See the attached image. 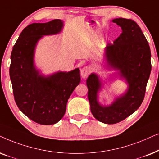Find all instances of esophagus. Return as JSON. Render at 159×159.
Returning a JSON list of instances; mask_svg holds the SVG:
<instances>
[{
  "label": "esophagus",
  "instance_id": "1",
  "mask_svg": "<svg viewBox=\"0 0 159 159\" xmlns=\"http://www.w3.org/2000/svg\"><path fill=\"white\" fill-rule=\"evenodd\" d=\"M90 72H91L90 67H89L87 66L83 67V68H82L81 70V77L83 78H86L89 76V75Z\"/></svg>",
  "mask_w": 159,
  "mask_h": 159
}]
</instances>
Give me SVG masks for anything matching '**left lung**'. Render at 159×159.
Wrapping results in <instances>:
<instances>
[{"label": "left lung", "mask_w": 159, "mask_h": 159, "mask_svg": "<svg viewBox=\"0 0 159 159\" xmlns=\"http://www.w3.org/2000/svg\"><path fill=\"white\" fill-rule=\"evenodd\" d=\"M122 29L113 44L105 48V60L109 70L118 71L121 79L128 84L125 93L117 97L110 105H102L98 93L102 83L96 73L86 80L91 112L99 121L113 124L134 113L143 102L146 86L151 71V53L148 42L134 21L116 18L112 20Z\"/></svg>", "instance_id": "1"}]
</instances>
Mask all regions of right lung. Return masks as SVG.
Returning a JSON list of instances; mask_svg holds the SVG:
<instances>
[{"instance_id":"obj_1","label":"right lung","mask_w":159,"mask_h":159,"mask_svg":"<svg viewBox=\"0 0 159 159\" xmlns=\"http://www.w3.org/2000/svg\"><path fill=\"white\" fill-rule=\"evenodd\" d=\"M61 20L33 23L23 30L11 54L10 78L16 104L30 119L52 125L62 119L67 100L81 82L79 68L45 76L34 63L37 43L43 35L60 33Z\"/></svg>"}]
</instances>
